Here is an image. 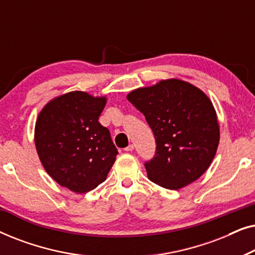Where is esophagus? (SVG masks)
Returning a JSON list of instances; mask_svg holds the SVG:
<instances>
[{
  "label": "esophagus",
  "instance_id": "1",
  "mask_svg": "<svg viewBox=\"0 0 255 255\" xmlns=\"http://www.w3.org/2000/svg\"><path fill=\"white\" fill-rule=\"evenodd\" d=\"M133 148H134V145L133 144H130L128 146V147H125L124 148V151H127V152H131V151H133Z\"/></svg>",
  "mask_w": 255,
  "mask_h": 255
}]
</instances>
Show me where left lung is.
I'll return each mask as SVG.
<instances>
[{
    "label": "left lung",
    "instance_id": "left-lung-1",
    "mask_svg": "<svg viewBox=\"0 0 255 255\" xmlns=\"http://www.w3.org/2000/svg\"><path fill=\"white\" fill-rule=\"evenodd\" d=\"M127 97L144 114L155 137V155L145 163L148 179L177 190L203 175L219 144L217 114L210 99L179 79L134 89Z\"/></svg>",
    "mask_w": 255,
    "mask_h": 255
}]
</instances>
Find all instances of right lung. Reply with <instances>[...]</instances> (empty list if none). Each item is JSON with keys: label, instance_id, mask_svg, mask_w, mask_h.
<instances>
[{"label": "right lung", "instance_id": "obj_1", "mask_svg": "<svg viewBox=\"0 0 255 255\" xmlns=\"http://www.w3.org/2000/svg\"><path fill=\"white\" fill-rule=\"evenodd\" d=\"M106 96L69 92L38 115L34 144L41 165L61 187L85 194L104 182L118 151L99 117Z\"/></svg>", "mask_w": 255, "mask_h": 255}]
</instances>
